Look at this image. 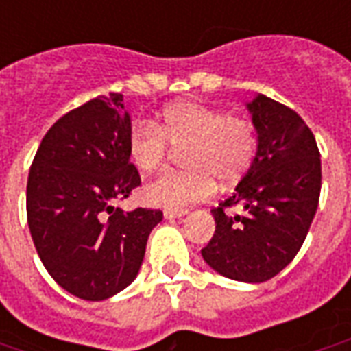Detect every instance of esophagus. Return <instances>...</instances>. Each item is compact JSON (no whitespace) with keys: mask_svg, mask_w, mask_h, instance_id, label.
Listing matches in <instances>:
<instances>
[{"mask_svg":"<svg viewBox=\"0 0 351 351\" xmlns=\"http://www.w3.org/2000/svg\"><path fill=\"white\" fill-rule=\"evenodd\" d=\"M186 214H188L186 208H165V210H163V216H165L167 220H173V218H182V216H186Z\"/></svg>","mask_w":351,"mask_h":351,"instance_id":"34e87169","label":"esophagus"}]
</instances>
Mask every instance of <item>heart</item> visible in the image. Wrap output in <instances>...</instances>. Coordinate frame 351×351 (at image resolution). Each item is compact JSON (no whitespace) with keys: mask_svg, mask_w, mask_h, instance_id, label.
I'll return each instance as SVG.
<instances>
[{"mask_svg":"<svg viewBox=\"0 0 351 351\" xmlns=\"http://www.w3.org/2000/svg\"><path fill=\"white\" fill-rule=\"evenodd\" d=\"M169 146L184 151L186 173H163L146 184L150 205L186 208L214 191V180L233 184L250 169L258 138L248 120L226 116L216 108L186 101L163 110L158 123H133L128 152L141 173H154L165 163Z\"/></svg>","mask_w":351,"mask_h":351,"instance_id":"1","label":"heart"}]
</instances>
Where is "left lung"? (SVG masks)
I'll list each match as a JSON object with an SVG mask.
<instances>
[{"label":"left lung","mask_w":351,"mask_h":351,"mask_svg":"<svg viewBox=\"0 0 351 351\" xmlns=\"http://www.w3.org/2000/svg\"><path fill=\"white\" fill-rule=\"evenodd\" d=\"M246 108L258 131L256 158L233 195L213 208L216 231L201 256L226 278L258 284L301 250L319 201L322 161L295 110L263 93ZM233 206L243 213L229 215Z\"/></svg>","instance_id":"left-lung-1"}]
</instances>
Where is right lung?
<instances>
[{"instance_id":"obj_1","label":"right lung","mask_w":351,"mask_h":351,"mask_svg":"<svg viewBox=\"0 0 351 351\" xmlns=\"http://www.w3.org/2000/svg\"><path fill=\"white\" fill-rule=\"evenodd\" d=\"M122 93L64 114L43 137L29 169L27 226L45 269L84 301H103L138 274L161 210L123 213L112 203L141 184L130 163L131 118Z\"/></svg>"}]
</instances>
